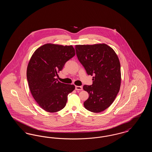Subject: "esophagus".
I'll return each instance as SVG.
<instances>
[{"mask_svg":"<svg viewBox=\"0 0 152 152\" xmlns=\"http://www.w3.org/2000/svg\"><path fill=\"white\" fill-rule=\"evenodd\" d=\"M75 89L76 91H82L83 90V87L81 86H76Z\"/></svg>","mask_w":152,"mask_h":152,"instance_id":"esophagus-1","label":"esophagus"}]
</instances>
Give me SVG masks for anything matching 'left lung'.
<instances>
[{"instance_id":"1","label":"left lung","mask_w":152,"mask_h":152,"mask_svg":"<svg viewBox=\"0 0 152 152\" xmlns=\"http://www.w3.org/2000/svg\"><path fill=\"white\" fill-rule=\"evenodd\" d=\"M77 58L93 84L85 85L89 97L84 102L87 110L99 113L108 108L115 100L121 86V66L115 51L107 44L76 45Z\"/></svg>"}]
</instances>
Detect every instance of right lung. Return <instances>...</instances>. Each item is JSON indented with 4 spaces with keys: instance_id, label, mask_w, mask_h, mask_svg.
Instances as JSON below:
<instances>
[{
    "instance_id": "add662e5",
    "label": "right lung",
    "mask_w": 152,
    "mask_h": 152,
    "mask_svg": "<svg viewBox=\"0 0 152 152\" xmlns=\"http://www.w3.org/2000/svg\"><path fill=\"white\" fill-rule=\"evenodd\" d=\"M75 55L72 45L47 43L39 47L29 60L27 77L37 104L45 111L56 112L65 107L74 85L58 81L56 77L65 63Z\"/></svg>"
}]
</instances>
